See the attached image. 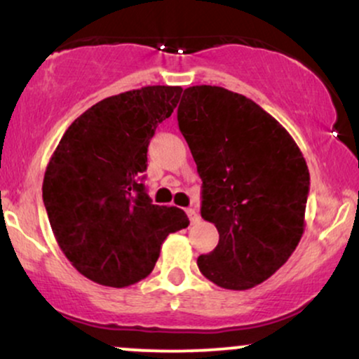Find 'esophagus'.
I'll return each mask as SVG.
<instances>
[{
    "label": "esophagus",
    "mask_w": 359,
    "mask_h": 359,
    "mask_svg": "<svg viewBox=\"0 0 359 359\" xmlns=\"http://www.w3.org/2000/svg\"><path fill=\"white\" fill-rule=\"evenodd\" d=\"M187 216H189V219H191V222L194 224V222H197L199 221V212H197V209L196 208H189L187 211Z\"/></svg>",
    "instance_id": "34e87169"
}]
</instances>
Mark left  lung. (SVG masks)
Wrapping results in <instances>:
<instances>
[{
  "instance_id": "obj_1",
  "label": "left lung",
  "mask_w": 359,
  "mask_h": 359,
  "mask_svg": "<svg viewBox=\"0 0 359 359\" xmlns=\"http://www.w3.org/2000/svg\"><path fill=\"white\" fill-rule=\"evenodd\" d=\"M177 119L203 179L201 216L219 233L197 266L217 287L253 288L302 238L311 184L306 158L277 119L219 86L185 89Z\"/></svg>"
}]
</instances>
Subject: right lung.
Returning <instances> with one entry per match:
<instances>
[{
  "instance_id": "obj_1",
  "label": "right lung",
  "mask_w": 359,
  "mask_h": 359,
  "mask_svg": "<svg viewBox=\"0 0 359 359\" xmlns=\"http://www.w3.org/2000/svg\"><path fill=\"white\" fill-rule=\"evenodd\" d=\"M180 94V86H147L106 97L74 119L50 156L42 192L53 236L100 285L148 277L165 238L189 226L182 209L151 204L142 184L150 138Z\"/></svg>"
}]
</instances>
